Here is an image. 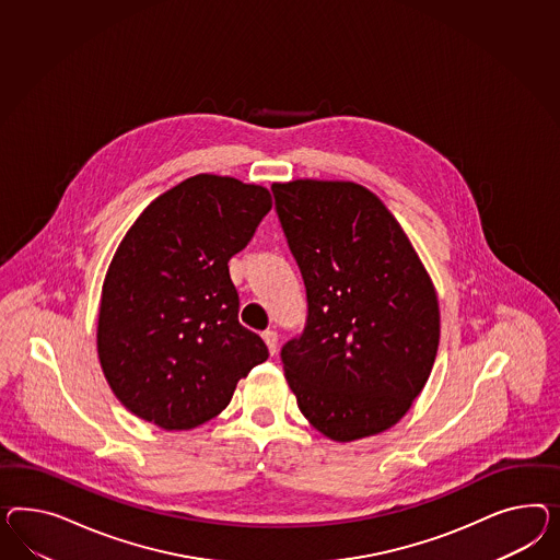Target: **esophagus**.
I'll use <instances>...</instances> for the list:
<instances>
[{
    "instance_id": "1",
    "label": "esophagus",
    "mask_w": 560,
    "mask_h": 560,
    "mask_svg": "<svg viewBox=\"0 0 560 560\" xmlns=\"http://www.w3.org/2000/svg\"><path fill=\"white\" fill-rule=\"evenodd\" d=\"M262 340H265V345L269 347V352H271L272 357L277 354V342H279V338H277V332H272V330H267V332H262Z\"/></svg>"
}]
</instances>
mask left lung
Listing matches in <instances>:
<instances>
[{
	"label": "left lung",
	"mask_w": 560,
	"mask_h": 560,
	"mask_svg": "<svg viewBox=\"0 0 560 560\" xmlns=\"http://www.w3.org/2000/svg\"><path fill=\"white\" fill-rule=\"evenodd\" d=\"M307 291L281 350L305 420L334 442L375 436L422 394L440 342L436 289L394 213L352 182L272 183Z\"/></svg>",
	"instance_id": "1"
}]
</instances>
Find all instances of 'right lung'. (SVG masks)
<instances>
[{
  "label": "right lung",
  "instance_id": "add662e5",
  "mask_svg": "<svg viewBox=\"0 0 560 560\" xmlns=\"http://www.w3.org/2000/svg\"><path fill=\"white\" fill-rule=\"evenodd\" d=\"M271 206L262 185L199 173L151 201L121 238L102 288L97 357L140 420L165 430L208 422L269 359L238 322L228 260Z\"/></svg>",
  "mask_w": 560,
  "mask_h": 560
}]
</instances>
